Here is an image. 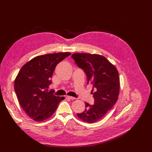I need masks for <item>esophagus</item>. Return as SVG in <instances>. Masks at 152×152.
<instances>
[{
  "label": "esophagus",
  "mask_w": 152,
  "mask_h": 152,
  "mask_svg": "<svg viewBox=\"0 0 152 152\" xmlns=\"http://www.w3.org/2000/svg\"><path fill=\"white\" fill-rule=\"evenodd\" d=\"M67 98L70 99V100H74V99H76V98H74V97H73V96H67Z\"/></svg>",
  "instance_id": "esophagus-1"
}]
</instances>
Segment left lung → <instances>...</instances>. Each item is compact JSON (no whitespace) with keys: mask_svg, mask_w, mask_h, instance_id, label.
<instances>
[{"mask_svg":"<svg viewBox=\"0 0 152 152\" xmlns=\"http://www.w3.org/2000/svg\"><path fill=\"white\" fill-rule=\"evenodd\" d=\"M77 65L86 74L88 84L96 91L93 93L94 104L86 102V110L77 114L79 119L88 124L99 121L106 114L116 101L120 90L118 71L114 64L99 54L76 53L72 55Z\"/></svg>","mask_w":152,"mask_h":152,"instance_id":"1","label":"left lung"}]
</instances>
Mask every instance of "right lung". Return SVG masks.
<instances>
[{
    "mask_svg": "<svg viewBox=\"0 0 152 152\" xmlns=\"http://www.w3.org/2000/svg\"><path fill=\"white\" fill-rule=\"evenodd\" d=\"M69 52L38 56L28 61L19 70L14 89L19 104L28 117L37 122L51 118L64 96L48 91L57 64L70 56Z\"/></svg>",
    "mask_w": 152,
    "mask_h": 152,
    "instance_id": "obj_1",
    "label": "right lung"
}]
</instances>
